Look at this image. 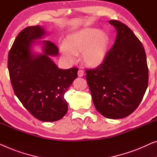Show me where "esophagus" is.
<instances>
[{
    "label": "esophagus",
    "mask_w": 157,
    "mask_h": 157,
    "mask_svg": "<svg viewBox=\"0 0 157 157\" xmlns=\"http://www.w3.org/2000/svg\"><path fill=\"white\" fill-rule=\"evenodd\" d=\"M78 74L79 77H82L85 75V71L83 70H79Z\"/></svg>",
    "instance_id": "obj_1"
}]
</instances>
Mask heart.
<instances>
[{"label":"heart","mask_w":157,"mask_h":157,"mask_svg":"<svg viewBox=\"0 0 157 157\" xmlns=\"http://www.w3.org/2000/svg\"><path fill=\"white\" fill-rule=\"evenodd\" d=\"M109 37L106 33L92 28H84L67 37L64 57L70 62L76 61L78 53L82 52V59L90 67H98L107 56Z\"/></svg>","instance_id":"1"}]
</instances>
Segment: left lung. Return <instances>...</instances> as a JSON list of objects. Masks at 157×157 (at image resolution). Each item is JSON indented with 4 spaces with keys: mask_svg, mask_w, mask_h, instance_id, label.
<instances>
[{
    "mask_svg": "<svg viewBox=\"0 0 157 157\" xmlns=\"http://www.w3.org/2000/svg\"><path fill=\"white\" fill-rule=\"evenodd\" d=\"M114 44L103 63L87 69L86 79L96 109L109 119L124 118L142 101L149 82L147 57L142 43L122 22L112 20Z\"/></svg>",
    "mask_w": 157,
    "mask_h": 157,
    "instance_id": "obj_1",
    "label": "left lung"
}]
</instances>
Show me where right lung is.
Returning a JSON list of instances; mask_svg holds the SVG:
<instances>
[{"label":"right lung","mask_w":157,"mask_h":157,"mask_svg":"<svg viewBox=\"0 0 157 157\" xmlns=\"http://www.w3.org/2000/svg\"><path fill=\"white\" fill-rule=\"evenodd\" d=\"M45 35L41 26H29L19 33L8 57V67L15 95L37 120L55 122L65 115L67 103L64 98L78 69L61 70L50 56L58 54L52 42L43 40V54L35 55L31 46Z\"/></svg>","instance_id":"obj_1"}]
</instances>
